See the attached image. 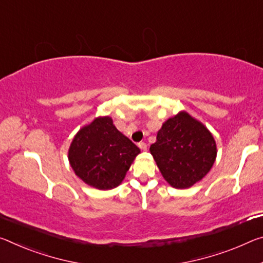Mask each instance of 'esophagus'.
Wrapping results in <instances>:
<instances>
[{
  "label": "esophagus",
  "instance_id": "1",
  "mask_svg": "<svg viewBox=\"0 0 263 263\" xmlns=\"http://www.w3.org/2000/svg\"><path fill=\"white\" fill-rule=\"evenodd\" d=\"M138 146L140 147V149H143V151H146L147 149V144L144 143V141H140V143L138 144Z\"/></svg>",
  "mask_w": 263,
  "mask_h": 263
}]
</instances>
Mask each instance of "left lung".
<instances>
[{
    "label": "left lung",
    "mask_w": 263,
    "mask_h": 263,
    "mask_svg": "<svg viewBox=\"0 0 263 263\" xmlns=\"http://www.w3.org/2000/svg\"><path fill=\"white\" fill-rule=\"evenodd\" d=\"M149 151L165 180L176 189H187L210 172L216 145L201 123L180 112L162 125Z\"/></svg>",
    "instance_id": "left-lung-1"
}]
</instances>
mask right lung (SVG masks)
<instances>
[{
  "mask_svg": "<svg viewBox=\"0 0 263 263\" xmlns=\"http://www.w3.org/2000/svg\"><path fill=\"white\" fill-rule=\"evenodd\" d=\"M139 152L136 144L117 130L110 117H101L77 133L69 160L74 173L87 185L111 190L123 181Z\"/></svg>",
  "mask_w": 263,
  "mask_h": 263,
  "instance_id": "1",
  "label": "right lung"
}]
</instances>
